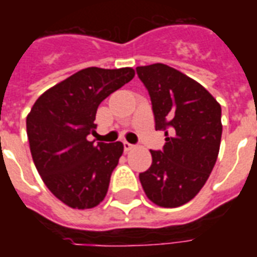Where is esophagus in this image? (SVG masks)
<instances>
[{
  "mask_svg": "<svg viewBox=\"0 0 257 257\" xmlns=\"http://www.w3.org/2000/svg\"><path fill=\"white\" fill-rule=\"evenodd\" d=\"M134 147H135L134 145H131V143H128V142H123V150L125 151H131Z\"/></svg>",
  "mask_w": 257,
  "mask_h": 257,
  "instance_id": "obj_1",
  "label": "esophagus"
}]
</instances>
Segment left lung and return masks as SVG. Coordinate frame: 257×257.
Masks as SVG:
<instances>
[{
    "instance_id": "obj_1",
    "label": "left lung",
    "mask_w": 257,
    "mask_h": 257,
    "mask_svg": "<svg viewBox=\"0 0 257 257\" xmlns=\"http://www.w3.org/2000/svg\"><path fill=\"white\" fill-rule=\"evenodd\" d=\"M149 90L162 150H150L151 167L139 175L150 201L162 208L187 204L215 167L221 139V107L197 81L167 64L136 67Z\"/></svg>"
}]
</instances>
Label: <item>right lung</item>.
Listing matches in <instances>:
<instances>
[{"label":"right lung","instance_id":"1","mask_svg":"<svg viewBox=\"0 0 257 257\" xmlns=\"http://www.w3.org/2000/svg\"><path fill=\"white\" fill-rule=\"evenodd\" d=\"M135 77L131 67H88L44 92L26 119L33 161L63 204L89 209L104 199L123 145L88 140L101 101Z\"/></svg>","mask_w":257,"mask_h":257}]
</instances>
